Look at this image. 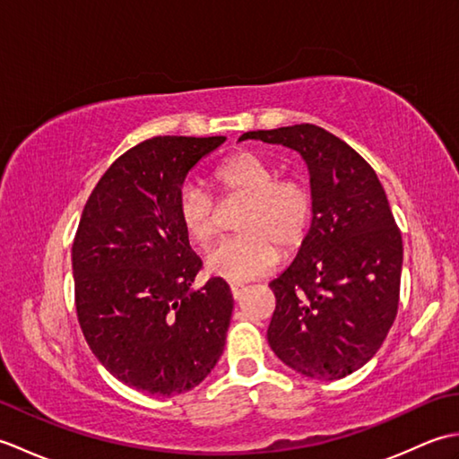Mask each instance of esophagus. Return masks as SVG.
<instances>
[{
    "mask_svg": "<svg viewBox=\"0 0 459 459\" xmlns=\"http://www.w3.org/2000/svg\"><path fill=\"white\" fill-rule=\"evenodd\" d=\"M242 291H245V286L242 284H230V294L235 299H238L242 296Z\"/></svg>",
    "mask_w": 459,
    "mask_h": 459,
    "instance_id": "1",
    "label": "esophagus"
}]
</instances>
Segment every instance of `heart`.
<instances>
[{"label":"heart","instance_id":"obj_1","mask_svg":"<svg viewBox=\"0 0 459 459\" xmlns=\"http://www.w3.org/2000/svg\"><path fill=\"white\" fill-rule=\"evenodd\" d=\"M212 183L222 199H247L237 222L240 235L221 240L207 255L212 276L235 284L264 276L280 262L276 244L288 252L304 245L314 217V195L304 179L278 178L274 165L242 152L212 171ZM178 217L195 242H209L217 232L214 203L195 183L181 185Z\"/></svg>","mask_w":459,"mask_h":459}]
</instances>
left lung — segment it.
Segmentation results:
<instances>
[{"mask_svg": "<svg viewBox=\"0 0 459 459\" xmlns=\"http://www.w3.org/2000/svg\"><path fill=\"white\" fill-rule=\"evenodd\" d=\"M304 158L314 219L294 262L270 281L268 343L298 373L335 380L375 357L394 324L403 237L375 169L314 124L242 134Z\"/></svg>", "mask_w": 459, "mask_h": 459, "instance_id": "8db88e82", "label": "left lung"}]
</instances>
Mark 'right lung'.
I'll return each mask as SVG.
<instances>
[{"instance_id":"add662e5","label":"right lung","mask_w":459,"mask_h":459,"mask_svg":"<svg viewBox=\"0 0 459 459\" xmlns=\"http://www.w3.org/2000/svg\"><path fill=\"white\" fill-rule=\"evenodd\" d=\"M227 140L158 135L116 160L84 204L73 242L74 304L86 343L124 385L152 396L197 386L230 325V288L191 284L201 258L178 217V193Z\"/></svg>"}]
</instances>
